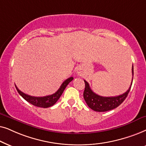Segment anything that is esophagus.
<instances>
[{
    "label": "esophagus",
    "instance_id": "obj_1",
    "mask_svg": "<svg viewBox=\"0 0 146 146\" xmlns=\"http://www.w3.org/2000/svg\"><path fill=\"white\" fill-rule=\"evenodd\" d=\"M77 73H78V74H80V73H81V71H80V70H79V69H78V70H77Z\"/></svg>",
    "mask_w": 146,
    "mask_h": 146
}]
</instances>
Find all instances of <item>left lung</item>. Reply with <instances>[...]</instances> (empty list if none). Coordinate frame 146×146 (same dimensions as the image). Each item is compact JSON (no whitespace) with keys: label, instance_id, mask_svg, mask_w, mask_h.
I'll return each instance as SVG.
<instances>
[{"label":"left lung","instance_id":"8db88e82","mask_svg":"<svg viewBox=\"0 0 146 146\" xmlns=\"http://www.w3.org/2000/svg\"><path fill=\"white\" fill-rule=\"evenodd\" d=\"M132 81L129 88L123 94L115 97H102L97 95L89 87V83L85 81V90L83 92V98L89 108L91 110L98 112H104L113 110L121 105L127 98L131 89L133 77V66H132Z\"/></svg>","mask_w":146,"mask_h":146}]
</instances>
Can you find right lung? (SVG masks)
Masks as SVG:
<instances>
[{
  "label": "right lung",
  "instance_id": "add662e5",
  "mask_svg": "<svg viewBox=\"0 0 146 146\" xmlns=\"http://www.w3.org/2000/svg\"><path fill=\"white\" fill-rule=\"evenodd\" d=\"M73 79V77H69V78L67 79L63 83H62L61 85L59 87V89H58L55 93L50 95V96L44 97H34L29 96V95L25 94V93L19 90L18 87L16 86V85H15V87H16L18 93L23 97V99H25V100L27 101V102H28L29 103H30V104L33 105L35 106L39 107V108H49V107L53 106V105L57 102L58 100L60 98V97L61 96L62 93H63L66 87L67 86V85L69 84Z\"/></svg>",
  "mask_w": 146,
  "mask_h": 146
}]
</instances>
